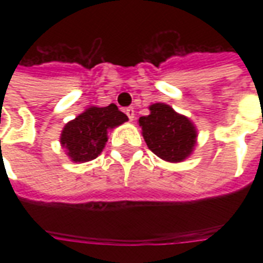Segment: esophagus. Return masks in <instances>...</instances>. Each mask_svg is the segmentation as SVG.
I'll return each instance as SVG.
<instances>
[{
	"mask_svg": "<svg viewBox=\"0 0 263 263\" xmlns=\"http://www.w3.org/2000/svg\"><path fill=\"white\" fill-rule=\"evenodd\" d=\"M125 113H127L128 119L131 120V121L135 119V110H134V107H127V109H125Z\"/></svg>",
	"mask_w": 263,
	"mask_h": 263,
	"instance_id": "obj_1",
	"label": "esophagus"
}]
</instances>
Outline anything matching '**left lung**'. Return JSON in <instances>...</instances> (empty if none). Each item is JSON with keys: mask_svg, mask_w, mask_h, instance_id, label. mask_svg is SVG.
Wrapping results in <instances>:
<instances>
[{"mask_svg": "<svg viewBox=\"0 0 263 263\" xmlns=\"http://www.w3.org/2000/svg\"><path fill=\"white\" fill-rule=\"evenodd\" d=\"M148 110L150 115L138 120L147 147L166 162L187 160L198 140L195 124L166 103H153Z\"/></svg>", "mask_w": 263, "mask_h": 263, "instance_id": "left-lung-1", "label": "left lung"}]
</instances>
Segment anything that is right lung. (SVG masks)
<instances>
[{
  "instance_id": "obj_1",
  "label": "right lung",
  "mask_w": 263,
  "mask_h": 263,
  "mask_svg": "<svg viewBox=\"0 0 263 263\" xmlns=\"http://www.w3.org/2000/svg\"><path fill=\"white\" fill-rule=\"evenodd\" d=\"M125 121L128 117L115 103L103 107L90 106L64 125L60 143L71 161L88 162L102 153L109 132Z\"/></svg>"
}]
</instances>
